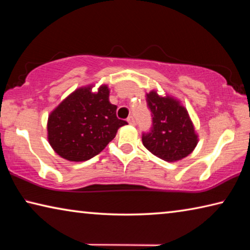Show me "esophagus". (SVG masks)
<instances>
[{"instance_id": "obj_1", "label": "esophagus", "mask_w": 250, "mask_h": 250, "mask_svg": "<svg viewBox=\"0 0 250 250\" xmlns=\"http://www.w3.org/2000/svg\"><path fill=\"white\" fill-rule=\"evenodd\" d=\"M126 121H128V124L131 125H135V120H134V118L132 116H130L128 119H126Z\"/></svg>"}]
</instances>
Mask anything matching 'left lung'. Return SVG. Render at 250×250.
Listing matches in <instances>:
<instances>
[{"instance_id": "left-lung-1", "label": "left lung", "mask_w": 250, "mask_h": 250, "mask_svg": "<svg viewBox=\"0 0 250 250\" xmlns=\"http://www.w3.org/2000/svg\"><path fill=\"white\" fill-rule=\"evenodd\" d=\"M146 104L152 116L149 132H143L142 143L152 154L167 162H175L192 153L197 135L183 105L171 97L156 91L146 94Z\"/></svg>"}]
</instances>
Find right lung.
Here are the masks:
<instances>
[{
    "mask_svg": "<svg viewBox=\"0 0 250 250\" xmlns=\"http://www.w3.org/2000/svg\"><path fill=\"white\" fill-rule=\"evenodd\" d=\"M117 105L110 104L104 84L97 92L83 87L61 103L47 122L48 141L58 155L80 162L99 154L128 122L118 119Z\"/></svg>",
    "mask_w": 250,
    "mask_h": 250,
    "instance_id": "add662e5",
    "label": "right lung"
}]
</instances>
